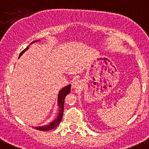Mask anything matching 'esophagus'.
Wrapping results in <instances>:
<instances>
[{"label": "esophagus", "mask_w": 149, "mask_h": 149, "mask_svg": "<svg viewBox=\"0 0 149 149\" xmlns=\"http://www.w3.org/2000/svg\"><path fill=\"white\" fill-rule=\"evenodd\" d=\"M79 82L78 80H74L72 82V87L73 88H77L78 87H79Z\"/></svg>", "instance_id": "1"}]
</instances>
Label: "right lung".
I'll list each match as a JSON object with an SVG mask.
<instances>
[{"instance_id":"1","label":"right lung","mask_w":149,"mask_h":149,"mask_svg":"<svg viewBox=\"0 0 149 149\" xmlns=\"http://www.w3.org/2000/svg\"><path fill=\"white\" fill-rule=\"evenodd\" d=\"M35 41H32V43L35 42ZM29 49V47H27L24 50H23L22 52L20 53L19 57L21 56L23 53H24L27 49ZM70 88H71V85L66 86L65 87L62 88V90H60V92L59 93V95H58V105L59 107V113L58 114L57 118L55 119L53 122H52L51 123H49L47 125H44V126H39V127H35V128L37 130H39V131H49V130H52L54 128H56L59 123H60L61 120H62V116H63V112H64V99H65V97L67 96V95H68L69 93H70Z\"/></svg>"}]
</instances>
